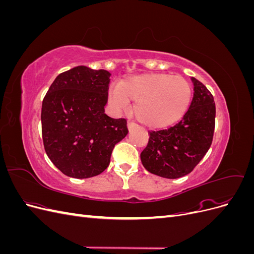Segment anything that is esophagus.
Returning a JSON list of instances; mask_svg holds the SVG:
<instances>
[{"label":"esophagus","mask_w":254,"mask_h":254,"mask_svg":"<svg viewBox=\"0 0 254 254\" xmlns=\"http://www.w3.org/2000/svg\"><path fill=\"white\" fill-rule=\"evenodd\" d=\"M127 126H128V129H129V130H133L134 128L137 127V124H135L134 122H128Z\"/></svg>","instance_id":"34e87169"}]
</instances>
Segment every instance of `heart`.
<instances>
[{"instance_id":"obj_1","label":"heart","mask_w":254,"mask_h":254,"mask_svg":"<svg viewBox=\"0 0 254 254\" xmlns=\"http://www.w3.org/2000/svg\"><path fill=\"white\" fill-rule=\"evenodd\" d=\"M111 103L126 108L135 102L134 113L149 128H165L175 124L187 113L190 99V83L182 76L150 73L131 76L109 91Z\"/></svg>"}]
</instances>
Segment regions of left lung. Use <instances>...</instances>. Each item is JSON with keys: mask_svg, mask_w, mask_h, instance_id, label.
<instances>
[{"mask_svg": "<svg viewBox=\"0 0 254 254\" xmlns=\"http://www.w3.org/2000/svg\"><path fill=\"white\" fill-rule=\"evenodd\" d=\"M194 96L188 112L175 126L149 131L148 144L141 152L143 166L167 179L190 174L211 147L215 128L214 97L202 82L191 77Z\"/></svg>", "mask_w": 254, "mask_h": 254, "instance_id": "left-lung-1", "label": "left lung"}]
</instances>
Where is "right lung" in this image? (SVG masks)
Listing matches in <instances>:
<instances>
[{"label": "right lung", "mask_w": 254, "mask_h": 254, "mask_svg": "<svg viewBox=\"0 0 254 254\" xmlns=\"http://www.w3.org/2000/svg\"><path fill=\"white\" fill-rule=\"evenodd\" d=\"M111 74L79 65L59 74L41 109L45 152L58 170L72 178L102 174L114 146L128 133L125 119L105 113Z\"/></svg>", "instance_id": "add662e5"}]
</instances>
